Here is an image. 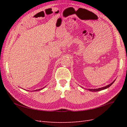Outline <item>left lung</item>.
Here are the masks:
<instances>
[{"instance_id": "8db88e82", "label": "left lung", "mask_w": 127, "mask_h": 127, "mask_svg": "<svg viewBox=\"0 0 127 127\" xmlns=\"http://www.w3.org/2000/svg\"><path fill=\"white\" fill-rule=\"evenodd\" d=\"M115 80H114L112 83H111V84H109V85H106V86H105L104 87H103L99 88H96V89H87V90L88 91H91V92H97V91H102V90H105V89H106V88H107L109 87L110 86H111V85H112V84H113V83L114 82Z\"/></svg>"}]
</instances>
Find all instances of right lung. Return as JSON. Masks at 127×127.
<instances>
[{
  "label": "right lung",
  "mask_w": 127,
  "mask_h": 127,
  "mask_svg": "<svg viewBox=\"0 0 127 127\" xmlns=\"http://www.w3.org/2000/svg\"><path fill=\"white\" fill-rule=\"evenodd\" d=\"M44 87L42 88H41V89H38V90H34V91H40V90H42V89H43V88H44Z\"/></svg>",
  "instance_id": "right-lung-1"
}]
</instances>
